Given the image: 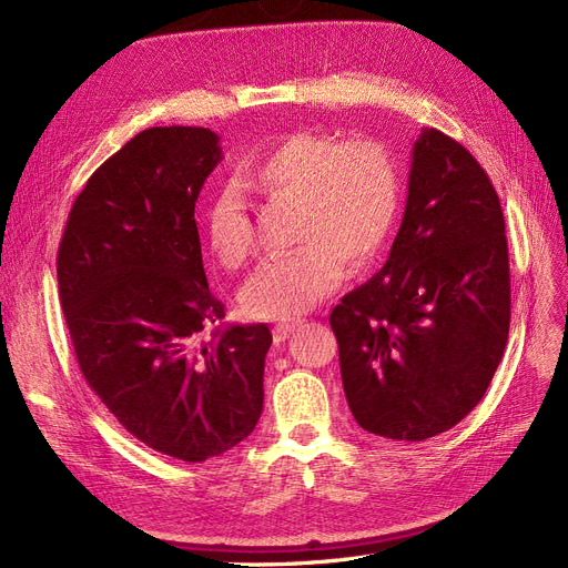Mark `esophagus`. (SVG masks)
Listing matches in <instances>:
<instances>
[{
  "label": "esophagus",
  "instance_id": "1",
  "mask_svg": "<svg viewBox=\"0 0 568 568\" xmlns=\"http://www.w3.org/2000/svg\"><path fill=\"white\" fill-rule=\"evenodd\" d=\"M303 322L301 320H291V322H282V324H277V326H274V341H286L291 334H294L296 329H298V326H301Z\"/></svg>",
  "mask_w": 568,
  "mask_h": 568
}]
</instances>
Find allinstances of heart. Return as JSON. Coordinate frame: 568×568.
Here are the masks:
<instances>
[{
  "label": "heart",
  "mask_w": 568,
  "mask_h": 568,
  "mask_svg": "<svg viewBox=\"0 0 568 568\" xmlns=\"http://www.w3.org/2000/svg\"><path fill=\"white\" fill-rule=\"evenodd\" d=\"M239 184L267 196L296 199L298 248L272 255L242 288L257 320H291L311 311L351 270L369 265L395 225L403 178L390 149L374 140L338 144L320 132H294L248 163ZM205 244L220 265L239 267L253 251L242 194L220 189L203 213Z\"/></svg>",
  "instance_id": "obj_1"
}]
</instances>
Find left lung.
Returning a JSON list of instances; mask_svg holds the SVG:
<instances>
[{"label": "left lung", "instance_id": "8db88e82", "mask_svg": "<svg viewBox=\"0 0 568 568\" xmlns=\"http://www.w3.org/2000/svg\"><path fill=\"white\" fill-rule=\"evenodd\" d=\"M509 305L500 199L467 149L424 128L388 261L329 317L355 422L393 440L462 422L500 365Z\"/></svg>", "mask_w": 568, "mask_h": 568}]
</instances>
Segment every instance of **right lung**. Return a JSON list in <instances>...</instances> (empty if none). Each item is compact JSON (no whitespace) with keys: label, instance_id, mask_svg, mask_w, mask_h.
I'll use <instances>...</instances> for the list:
<instances>
[{"label":"right lung","instance_id":"add662e5","mask_svg":"<svg viewBox=\"0 0 568 568\" xmlns=\"http://www.w3.org/2000/svg\"><path fill=\"white\" fill-rule=\"evenodd\" d=\"M222 161L209 128H149L97 168L68 215L59 296L84 382L128 432L182 462L261 419L267 324H217L194 205ZM203 325L212 338L197 341Z\"/></svg>","mask_w":568,"mask_h":568}]
</instances>
